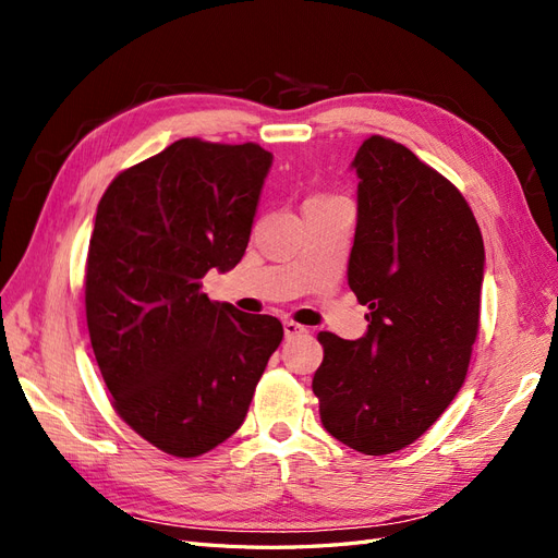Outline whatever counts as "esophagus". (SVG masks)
Segmentation results:
<instances>
[{
  "mask_svg": "<svg viewBox=\"0 0 558 558\" xmlns=\"http://www.w3.org/2000/svg\"><path fill=\"white\" fill-rule=\"evenodd\" d=\"M283 332H286V337H298V335H305L307 332V328L305 326H300V324H295V320H283Z\"/></svg>",
  "mask_w": 558,
  "mask_h": 558,
  "instance_id": "1",
  "label": "esophagus"
}]
</instances>
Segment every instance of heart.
I'll list each match as a JSON object with an SVG mask.
<instances>
[{"mask_svg":"<svg viewBox=\"0 0 558 558\" xmlns=\"http://www.w3.org/2000/svg\"><path fill=\"white\" fill-rule=\"evenodd\" d=\"M320 199H332V197H324V195H316V197H312L310 202H320Z\"/></svg>","mask_w":558,"mask_h":558,"instance_id":"b5f03b06","label":"heart"}]
</instances>
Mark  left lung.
<instances>
[{
    "mask_svg": "<svg viewBox=\"0 0 558 558\" xmlns=\"http://www.w3.org/2000/svg\"><path fill=\"white\" fill-rule=\"evenodd\" d=\"M353 167L359 226L349 286L367 332L324 347L312 388L324 428L367 456L424 435L463 386L480 332L484 242L461 191L408 146L373 134Z\"/></svg>",
    "mask_w": 558,
    "mask_h": 558,
    "instance_id": "left-lung-1",
    "label": "left lung"
}]
</instances>
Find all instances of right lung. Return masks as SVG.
<instances>
[{
  "label": "right lung",
  "instance_id": "1",
  "mask_svg": "<svg viewBox=\"0 0 558 558\" xmlns=\"http://www.w3.org/2000/svg\"><path fill=\"white\" fill-rule=\"evenodd\" d=\"M272 156L185 137L118 174L97 205L86 320L116 414L195 459L242 426L283 337L279 318L202 293L244 256Z\"/></svg>",
  "mask_w": 558,
  "mask_h": 558
}]
</instances>
